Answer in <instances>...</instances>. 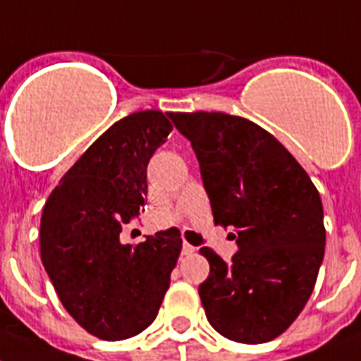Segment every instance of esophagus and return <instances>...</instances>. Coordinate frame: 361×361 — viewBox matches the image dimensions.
<instances>
[{
  "mask_svg": "<svg viewBox=\"0 0 361 361\" xmlns=\"http://www.w3.org/2000/svg\"><path fill=\"white\" fill-rule=\"evenodd\" d=\"M195 250H196L195 246H190L189 242H185V244H183V250H181V255H192Z\"/></svg>",
  "mask_w": 361,
  "mask_h": 361,
  "instance_id": "obj_1",
  "label": "esophagus"
}]
</instances>
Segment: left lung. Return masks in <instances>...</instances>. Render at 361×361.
<instances>
[{
	"label": "left lung",
	"mask_w": 361,
	"mask_h": 361,
	"mask_svg": "<svg viewBox=\"0 0 361 361\" xmlns=\"http://www.w3.org/2000/svg\"><path fill=\"white\" fill-rule=\"evenodd\" d=\"M198 157L216 226L235 227L226 264L211 247L200 284L205 316L238 343L275 340L298 319L325 255L319 192L298 159L259 124L222 111L169 114Z\"/></svg>",
	"instance_id": "1"
}]
</instances>
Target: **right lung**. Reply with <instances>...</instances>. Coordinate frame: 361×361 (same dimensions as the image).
I'll return each mask as SVG.
<instances>
[{"instance_id": "add662e5", "label": "right lung", "mask_w": 361, "mask_h": 361, "mask_svg": "<svg viewBox=\"0 0 361 361\" xmlns=\"http://www.w3.org/2000/svg\"><path fill=\"white\" fill-rule=\"evenodd\" d=\"M171 132L163 111L126 115L87 148L45 202L42 264L69 316L101 340H126L156 319L181 253L174 227L137 246L119 240L145 205L147 165Z\"/></svg>"}]
</instances>
